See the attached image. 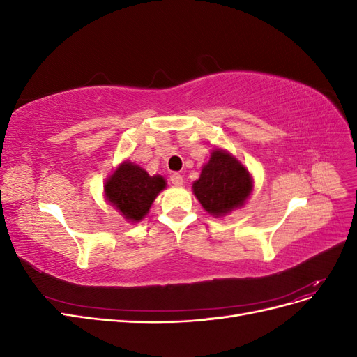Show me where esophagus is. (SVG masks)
Segmentation results:
<instances>
[{"instance_id": "esophagus-1", "label": "esophagus", "mask_w": 357, "mask_h": 357, "mask_svg": "<svg viewBox=\"0 0 357 357\" xmlns=\"http://www.w3.org/2000/svg\"><path fill=\"white\" fill-rule=\"evenodd\" d=\"M171 183L174 186H183V176L181 174H178V172H176V174H172L171 176Z\"/></svg>"}]
</instances>
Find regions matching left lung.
<instances>
[{"label": "left lung", "instance_id": "obj_1", "mask_svg": "<svg viewBox=\"0 0 357 357\" xmlns=\"http://www.w3.org/2000/svg\"><path fill=\"white\" fill-rule=\"evenodd\" d=\"M192 192L208 214L225 218L250 198L253 177L228 150L214 147L199 178L192 183Z\"/></svg>", "mask_w": 357, "mask_h": 357}]
</instances>
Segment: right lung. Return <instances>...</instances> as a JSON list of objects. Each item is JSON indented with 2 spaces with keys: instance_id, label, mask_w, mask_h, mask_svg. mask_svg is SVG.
<instances>
[{
  "instance_id": "right-lung-1",
  "label": "right lung",
  "mask_w": 357,
  "mask_h": 357,
  "mask_svg": "<svg viewBox=\"0 0 357 357\" xmlns=\"http://www.w3.org/2000/svg\"><path fill=\"white\" fill-rule=\"evenodd\" d=\"M167 188V180L149 172L131 160L119 164L104 183V197L129 223L142 222L153 201Z\"/></svg>"
}]
</instances>
